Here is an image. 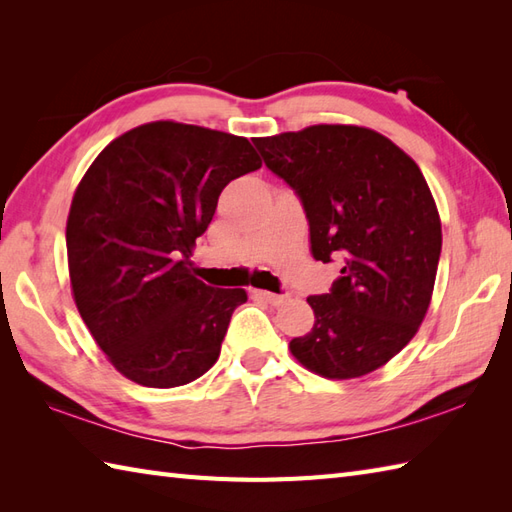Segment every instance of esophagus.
Instances as JSON below:
<instances>
[{
  "mask_svg": "<svg viewBox=\"0 0 512 512\" xmlns=\"http://www.w3.org/2000/svg\"><path fill=\"white\" fill-rule=\"evenodd\" d=\"M253 295L257 297V299H264V301H268V303H273V306H281V303H284L288 297L286 295H275V292H268V290H255Z\"/></svg>",
  "mask_w": 512,
  "mask_h": 512,
  "instance_id": "1",
  "label": "esophagus"
}]
</instances>
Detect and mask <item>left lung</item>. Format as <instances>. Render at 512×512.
<instances>
[{
  "mask_svg": "<svg viewBox=\"0 0 512 512\" xmlns=\"http://www.w3.org/2000/svg\"><path fill=\"white\" fill-rule=\"evenodd\" d=\"M266 167L295 191L317 262L341 264L330 292L308 297L314 328L290 341L323 378L374 372L427 314L442 226L422 171L374 129L312 125L255 138Z\"/></svg>",
  "mask_w": 512,
  "mask_h": 512,
  "instance_id": "1",
  "label": "left lung"
}]
</instances>
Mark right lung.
Returning <instances> with one entry per match:
<instances>
[{
	"label": "right lung",
	"mask_w": 512,
	"mask_h": 512,
	"mask_svg": "<svg viewBox=\"0 0 512 512\" xmlns=\"http://www.w3.org/2000/svg\"><path fill=\"white\" fill-rule=\"evenodd\" d=\"M262 167L246 138L158 121L107 145L76 189L65 244L76 308L112 365L145 387L209 372L242 288L191 275L228 182Z\"/></svg>",
	"instance_id": "right-lung-1"
}]
</instances>
